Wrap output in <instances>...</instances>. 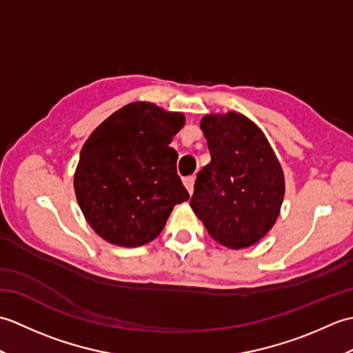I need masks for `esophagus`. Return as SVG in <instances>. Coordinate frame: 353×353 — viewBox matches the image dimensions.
<instances>
[{"instance_id":"obj_1","label":"esophagus","mask_w":353,"mask_h":353,"mask_svg":"<svg viewBox=\"0 0 353 353\" xmlns=\"http://www.w3.org/2000/svg\"><path fill=\"white\" fill-rule=\"evenodd\" d=\"M194 182H196V177H194V176H188V177L183 179V183H185L186 190H188L190 194H192V191H194Z\"/></svg>"}]
</instances>
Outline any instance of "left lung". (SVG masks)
<instances>
[{"label":"left lung","mask_w":353,"mask_h":353,"mask_svg":"<svg viewBox=\"0 0 353 353\" xmlns=\"http://www.w3.org/2000/svg\"><path fill=\"white\" fill-rule=\"evenodd\" d=\"M200 127L211 163L199 171L190 205L215 241L244 249L258 243L279 215L281 163L264 133L241 114L206 115Z\"/></svg>","instance_id":"left-lung-1"}]
</instances>
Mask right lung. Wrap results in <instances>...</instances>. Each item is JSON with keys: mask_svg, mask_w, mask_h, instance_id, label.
Here are the masks:
<instances>
[{"mask_svg": "<svg viewBox=\"0 0 353 353\" xmlns=\"http://www.w3.org/2000/svg\"><path fill=\"white\" fill-rule=\"evenodd\" d=\"M182 114L130 103L92 132L74 176L88 223L106 241L137 247L161 234L177 203L190 199L170 147Z\"/></svg>", "mask_w": 353, "mask_h": 353, "instance_id": "add662e5", "label": "right lung"}]
</instances>
